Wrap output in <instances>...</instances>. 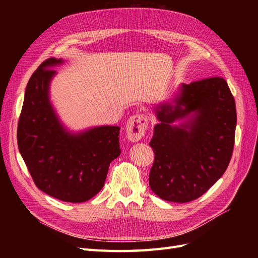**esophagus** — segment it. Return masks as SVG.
Listing matches in <instances>:
<instances>
[{
  "instance_id": "esophagus-1",
  "label": "esophagus",
  "mask_w": 258,
  "mask_h": 258,
  "mask_svg": "<svg viewBox=\"0 0 258 258\" xmlns=\"http://www.w3.org/2000/svg\"><path fill=\"white\" fill-rule=\"evenodd\" d=\"M148 126L147 116L144 114H137L131 116L127 120L126 131L127 138L132 142H138L145 135Z\"/></svg>"
}]
</instances>
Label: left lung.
I'll return each mask as SVG.
<instances>
[{"mask_svg": "<svg viewBox=\"0 0 258 258\" xmlns=\"http://www.w3.org/2000/svg\"><path fill=\"white\" fill-rule=\"evenodd\" d=\"M150 172L152 190L163 200L189 202L202 196L227 169L235 144L236 103L227 82L210 77L182 84L173 103L155 108ZM187 117L179 126L172 123Z\"/></svg>", "mask_w": 258, "mask_h": 258, "instance_id": "left-lung-1", "label": "left lung"}]
</instances>
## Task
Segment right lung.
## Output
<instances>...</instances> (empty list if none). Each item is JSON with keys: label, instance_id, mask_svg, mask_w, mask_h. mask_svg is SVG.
I'll list each match as a JSON object with an SVG mask.
<instances>
[{"label": "right lung", "instance_id": "1", "mask_svg": "<svg viewBox=\"0 0 258 258\" xmlns=\"http://www.w3.org/2000/svg\"><path fill=\"white\" fill-rule=\"evenodd\" d=\"M63 63L49 58L30 77L18 121V148L37 188L66 202H84L102 189L110 163L120 155L117 126L71 134L49 101V84Z\"/></svg>", "mask_w": 258, "mask_h": 258}]
</instances>
